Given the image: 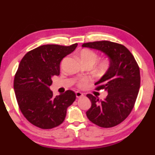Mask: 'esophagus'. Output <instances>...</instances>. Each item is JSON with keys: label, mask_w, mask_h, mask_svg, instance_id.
Listing matches in <instances>:
<instances>
[{"label": "esophagus", "mask_w": 155, "mask_h": 155, "mask_svg": "<svg viewBox=\"0 0 155 155\" xmlns=\"http://www.w3.org/2000/svg\"><path fill=\"white\" fill-rule=\"evenodd\" d=\"M76 96H77V98H81V97L83 96V94L80 92V91H76Z\"/></svg>", "instance_id": "1"}]
</instances>
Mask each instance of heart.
Wrapping results in <instances>:
<instances>
[{
    "instance_id": "heart-1",
    "label": "heart",
    "mask_w": 155,
    "mask_h": 155,
    "mask_svg": "<svg viewBox=\"0 0 155 155\" xmlns=\"http://www.w3.org/2000/svg\"><path fill=\"white\" fill-rule=\"evenodd\" d=\"M78 55L83 64H87L91 66H93L96 64L99 57L96 52L87 48L81 50ZM111 66V59L109 57H104L94 67V72L98 77H103L108 72ZM87 83V80L86 78H82L78 82V85L80 87H84Z\"/></svg>"
}]
</instances>
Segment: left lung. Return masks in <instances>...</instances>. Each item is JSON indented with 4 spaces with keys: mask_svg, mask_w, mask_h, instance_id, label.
I'll return each mask as SVG.
<instances>
[{
    "mask_svg": "<svg viewBox=\"0 0 155 155\" xmlns=\"http://www.w3.org/2000/svg\"><path fill=\"white\" fill-rule=\"evenodd\" d=\"M82 47L101 51L111 61L108 72L95 83L96 90H104L108 95L102 101L87 94L91 106L86 115L99 127H115L127 118L134 107L140 87V68L131 52L122 44L99 41L85 43Z\"/></svg>",
    "mask_w": 155,
    "mask_h": 155,
    "instance_id": "left-lung-1",
    "label": "left lung"
}]
</instances>
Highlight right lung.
<instances>
[{
  "instance_id": "right-lung-1",
  "label": "right lung",
  "mask_w": 155,
  "mask_h": 155,
  "mask_svg": "<svg viewBox=\"0 0 155 155\" xmlns=\"http://www.w3.org/2000/svg\"><path fill=\"white\" fill-rule=\"evenodd\" d=\"M77 45L40 46L28 52L21 60L14 78L15 94L21 112L35 127L42 129L58 127L64 121L68 107L75 101L73 91L54 97L50 86L52 77L59 75L63 58Z\"/></svg>"
}]
</instances>
